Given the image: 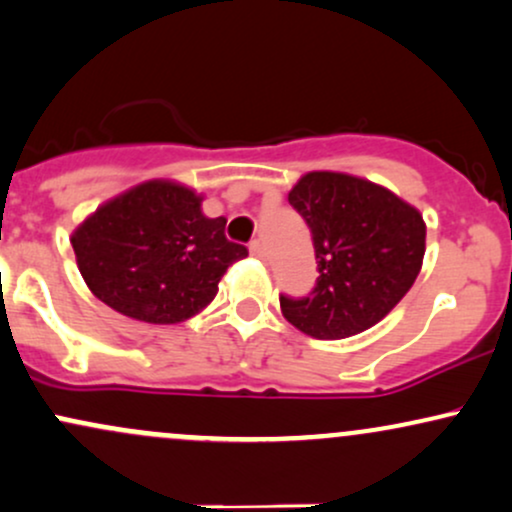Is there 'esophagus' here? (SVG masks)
<instances>
[{"instance_id":"34e87169","label":"esophagus","mask_w":512,"mask_h":512,"mask_svg":"<svg viewBox=\"0 0 512 512\" xmlns=\"http://www.w3.org/2000/svg\"><path fill=\"white\" fill-rule=\"evenodd\" d=\"M250 255L257 257V260H264V255H267V252H264L262 240H252V243H250Z\"/></svg>"}]
</instances>
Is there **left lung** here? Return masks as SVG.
Instances as JSON below:
<instances>
[{
	"label": "left lung",
	"mask_w": 512,
	"mask_h": 512,
	"mask_svg": "<svg viewBox=\"0 0 512 512\" xmlns=\"http://www.w3.org/2000/svg\"><path fill=\"white\" fill-rule=\"evenodd\" d=\"M289 204L308 223L320 272L308 296H279L293 327L315 339H346L383 320L414 286L426 223L390 190L320 170L298 180Z\"/></svg>",
	"instance_id": "left-lung-1"
}]
</instances>
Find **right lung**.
Returning <instances> with one entry per match:
<instances>
[{"label": "right lung", "instance_id": "1", "mask_svg": "<svg viewBox=\"0 0 512 512\" xmlns=\"http://www.w3.org/2000/svg\"><path fill=\"white\" fill-rule=\"evenodd\" d=\"M187 187L151 180L103 204L72 236L93 296L117 313L175 325L214 301L221 276L248 257L226 238V219H207Z\"/></svg>", "mask_w": 512, "mask_h": 512}]
</instances>
